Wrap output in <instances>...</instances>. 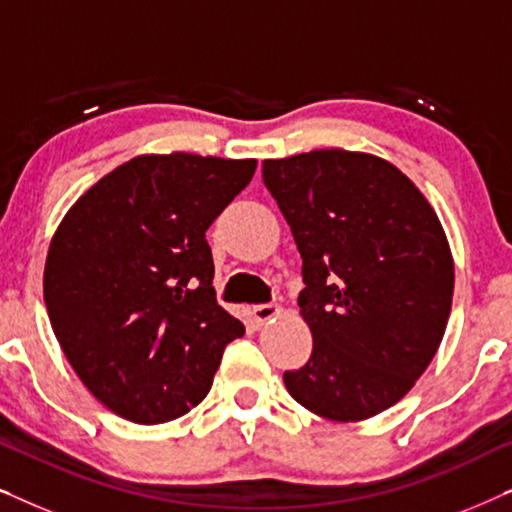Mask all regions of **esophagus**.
<instances>
[{
	"label": "esophagus",
	"mask_w": 512,
	"mask_h": 512,
	"mask_svg": "<svg viewBox=\"0 0 512 512\" xmlns=\"http://www.w3.org/2000/svg\"><path fill=\"white\" fill-rule=\"evenodd\" d=\"M251 314H254V319L258 321V324H268L270 319H275L277 314H279V305L277 303L254 305V310H251Z\"/></svg>",
	"instance_id": "34e87169"
}]
</instances>
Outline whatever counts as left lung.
<instances>
[{
    "instance_id": "left-lung-1",
    "label": "left lung",
    "mask_w": 512,
    "mask_h": 512,
    "mask_svg": "<svg viewBox=\"0 0 512 512\" xmlns=\"http://www.w3.org/2000/svg\"><path fill=\"white\" fill-rule=\"evenodd\" d=\"M263 181L303 258L298 307L312 356L286 370L314 415L359 422L412 389L443 340L454 263L419 188L370 153L319 149L265 160Z\"/></svg>"
}]
</instances>
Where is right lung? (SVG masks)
Wrapping results in <instances>:
<instances>
[{"instance_id":"obj_1","label":"right lung","mask_w":512,"mask_h":512,"mask_svg":"<svg viewBox=\"0 0 512 512\" xmlns=\"http://www.w3.org/2000/svg\"><path fill=\"white\" fill-rule=\"evenodd\" d=\"M256 160L137 156L88 188L44 270L53 333L97 401L135 424L186 415L212 389L240 319L216 303L207 228Z\"/></svg>"}]
</instances>
